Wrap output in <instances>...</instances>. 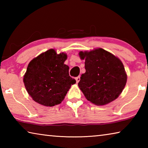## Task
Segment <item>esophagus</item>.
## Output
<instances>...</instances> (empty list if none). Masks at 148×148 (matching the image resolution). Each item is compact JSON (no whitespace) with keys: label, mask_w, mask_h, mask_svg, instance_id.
Returning a JSON list of instances; mask_svg holds the SVG:
<instances>
[{"label":"esophagus","mask_w":148,"mask_h":148,"mask_svg":"<svg viewBox=\"0 0 148 148\" xmlns=\"http://www.w3.org/2000/svg\"><path fill=\"white\" fill-rule=\"evenodd\" d=\"M76 83H77V84L78 83V82H79V80H80V76H79L76 77Z\"/></svg>","instance_id":"1"}]
</instances>
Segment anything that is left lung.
I'll return each instance as SVG.
<instances>
[{
	"mask_svg": "<svg viewBox=\"0 0 148 148\" xmlns=\"http://www.w3.org/2000/svg\"><path fill=\"white\" fill-rule=\"evenodd\" d=\"M85 61L86 72L80 77L78 86L84 96L96 105L108 104L121 93L127 82L122 62L102 48L80 51Z\"/></svg>",
	"mask_w": 148,
	"mask_h": 148,
	"instance_id": "8db88e82",
	"label": "left lung"
}]
</instances>
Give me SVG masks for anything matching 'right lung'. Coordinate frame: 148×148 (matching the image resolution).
<instances>
[{"label":"right lung","instance_id":"right-lung-1","mask_svg":"<svg viewBox=\"0 0 148 148\" xmlns=\"http://www.w3.org/2000/svg\"><path fill=\"white\" fill-rule=\"evenodd\" d=\"M67 56L57 54L51 49L29 62L23 77L25 88L35 102L53 106L63 101L76 80L69 76V67L64 62Z\"/></svg>","mask_w":148,"mask_h":148}]
</instances>
